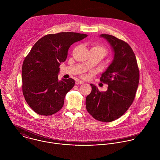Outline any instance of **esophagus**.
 Returning <instances> with one entry per match:
<instances>
[{"label":"esophagus","mask_w":160,"mask_h":160,"mask_svg":"<svg viewBox=\"0 0 160 160\" xmlns=\"http://www.w3.org/2000/svg\"><path fill=\"white\" fill-rule=\"evenodd\" d=\"M84 82H82V81H81V80H77L76 82H75V83L77 84V85H80V84H83Z\"/></svg>","instance_id":"esophagus-1"}]
</instances>
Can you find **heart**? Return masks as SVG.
<instances>
[{"mask_svg":"<svg viewBox=\"0 0 160 160\" xmlns=\"http://www.w3.org/2000/svg\"><path fill=\"white\" fill-rule=\"evenodd\" d=\"M92 48H93V49H95V50H98V52L102 53L103 56H105L106 55V53H107L106 49L104 47H102L100 45H95V46L93 47Z\"/></svg>","mask_w":160,"mask_h":160,"instance_id":"b5f03b06","label":"heart"}]
</instances>
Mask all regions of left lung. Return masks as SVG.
Here are the masks:
<instances>
[{
	"label": "left lung",
	"mask_w": 160,
	"mask_h": 160,
	"mask_svg": "<svg viewBox=\"0 0 160 160\" xmlns=\"http://www.w3.org/2000/svg\"><path fill=\"white\" fill-rule=\"evenodd\" d=\"M110 44L114 58L100 81L107 84L106 92H100L93 84L92 92L86 98V108L96 120L113 122L121 117L132 104L138 88L140 72L135 55L125 41L102 34Z\"/></svg>",
	"instance_id": "left-lung-1"
}]
</instances>
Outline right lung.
Returning <instances> with one entry per match:
<instances>
[{
  "label": "right lung",
  "mask_w": 160,
  "mask_h": 160,
  "mask_svg": "<svg viewBox=\"0 0 160 160\" xmlns=\"http://www.w3.org/2000/svg\"><path fill=\"white\" fill-rule=\"evenodd\" d=\"M87 37L76 32L46 35L25 58L22 68L23 95L36 113L49 116L63 107L65 97L73 87L75 80H58L59 67L66 60L70 45Z\"/></svg>",
  "instance_id": "1"
}]
</instances>
